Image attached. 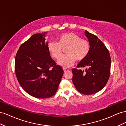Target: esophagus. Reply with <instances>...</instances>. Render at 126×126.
<instances>
[{"instance_id": "1", "label": "esophagus", "mask_w": 126, "mask_h": 126, "mask_svg": "<svg viewBox=\"0 0 126 126\" xmlns=\"http://www.w3.org/2000/svg\"><path fill=\"white\" fill-rule=\"evenodd\" d=\"M63 70H64V72H66L69 71V69H66V68H63Z\"/></svg>"}]
</instances>
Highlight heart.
I'll use <instances>...</instances> for the list:
<instances>
[{
    "label": "heart",
    "instance_id": "b5f03b06",
    "mask_svg": "<svg viewBox=\"0 0 126 126\" xmlns=\"http://www.w3.org/2000/svg\"><path fill=\"white\" fill-rule=\"evenodd\" d=\"M57 42H49L48 50L53 58L57 59L62 54L63 49L66 48L65 55L60 57L57 61L59 65L64 67H70L75 61L81 62L88 56L91 49L90 42L82 39L79 35L72 32L63 33L57 38Z\"/></svg>",
    "mask_w": 126,
    "mask_h": 126
}]
</instances>
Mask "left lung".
Here are the masks:
<instances>
[{"instance_id":"8db88e82","label":"left lung","mask_w":126,"mask_h":126,"mask_svg":"<svg viewBox=\"0 0 126 126\" xmlns=\"http://www.w3.org/2000/svg\"><path fill=\"white\" fill-rule=\"evenodd\" d=\"M84 33L90 43L88 56L77 67L85 70L72 69V81L77 90L90 95L99 92L106 85L110 74L111 57L109 51L98 37L87 31Z\"/></svg>"}]
</instances>
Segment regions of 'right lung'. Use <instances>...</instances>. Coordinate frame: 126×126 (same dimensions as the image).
<instances>
[{
  "label": "right lung",
  "mask_w": 126,
  "mask_h": 126,
  "mask_svg": "<svg viewBox=\"0 0 126 126\" xmlns=\"http://www.w3.org/2000/svg\"><path fill=\"white\" fill-rule=\"evenodd\" d=\"M45 33H38L20 45L15 57V71L21 87L30 95L45 99L55 94L64 73L52 59Z\"/></svg>",
  "instance_id": "right-lung-1"
}]
</instances>
